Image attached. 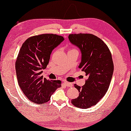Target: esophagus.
Masks as SVG:
<instances>
[{
	"label": "esophagus",
	"mask_w": 131,
	"mask_h": 131,
	"mask_svg": "<svg viewBox=\"0 0 131 131\" xmlns=\"http://www.w3.org/2000/svg\"><path fill=\"white\" fill-rule=\"evenodd\" d=\"M63 85H64L65 86H72V84L71 83H70V82H68L67 81H64L63 82Z\"/></svg>",
	"instance_id": "1"
}]
</instances>
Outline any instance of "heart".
Wrapping results in <instances>:
<instances>
[{"label": "heart", "mask_w": 131, "mask_h": 131, "mask_svg": "<svg viewBox=\"0 0 131 131\" xmlns=\"http://www.w3.org/2000/svg\"><path fill=\"white\" fill-rule=\"evenodd\" d=\"M70 51H77V50L75 49H71V50H70Z\"/></svg>", "instance_id": "heart-1"}]
</instances>
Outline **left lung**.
I'll return each mask as SVG.
<instances>
[{"label":"left lung","mask_w":131,"mask_h":131,"mask_svg":"<svg viewBox=\"0 0 131 131\" xmlns=\"http://www.w3.org/2000/svg\"><path fill=\"white\" fill-rule=\"evenodd\" d=\"M68 39L81 51V61L78 67L88 76L81 87L74 84L79 96L71 100V103L85 109L96 105L108 91L114 72L112 55L106 44L92 34H71Z\"/></svg>","instance_id":"obj_1"}]
</instances>
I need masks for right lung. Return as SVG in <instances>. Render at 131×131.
<instances>
[{
	"label": "right lung",
	"instance_id": "obj_1",
	"mask_svg": "<svg viewBox=\"0 0 131 131\" xmlns=\"http://www.w3.org/2000/svg\"><path fill=\"white\" fill-rule=\"evenodd\" d=\"M64 40L63 36L43 34L30 37L22 45L15 67L17 81L23 94L30 101L44 104L61 86L60 80H49L41 75L49 64L53 50Z\"/></svg>",
	"mask_w": 131,
	"mask_h": 131
}]
</instances>
